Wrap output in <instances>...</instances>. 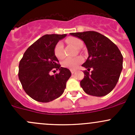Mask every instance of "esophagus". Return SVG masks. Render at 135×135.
Instances as JSON below:
<instances>
[{"instance_id": "34e87169", "label": "esophagus", "mask_w": 135, "mask_h": 135, "mask_svg": "<svg viewBox=\"0 0 135 135\" xmlns=\"http://www.w3.org/2000/svg\"><path fill=\"white\" fill-rule=\"evenodd\" d=\"M70 72H71L72 74H74L75 72H76V70H75V69H70Z\"/></svg>"}]
</instances>
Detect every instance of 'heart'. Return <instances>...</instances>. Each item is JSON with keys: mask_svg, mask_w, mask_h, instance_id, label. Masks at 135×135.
<instances>
[{"mask_svg": "<svg viewBox=\"0 0 135 135\" xmlns=\"http://www.w3.org/2000/svg\"><path fill=\"white\" fill-rule=\"evenodd\" d=\"M65 41L68 44L72 45L77 49L81 48L84 45V42L81 39L77 37H74V36L67 38ZM54 54L58 59H62L65 58V53H64L63 44L61 42H58L55 45V48H54ZM82 62L83 58L80 56L73 58H66L62 62V66L65 68L73 69L77 67L78 65Z\"/></svg>", "mask_w": 135, "mask_h": 135, "instance_id": "obj_1", "label": "heart"}]
</instances>
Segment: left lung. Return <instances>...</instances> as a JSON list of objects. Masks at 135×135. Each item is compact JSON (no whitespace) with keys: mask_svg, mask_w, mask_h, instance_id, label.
Returning a JSON list of instances; mask_svg holds the SVG:
<instances>
[{"mask_svg":"<svg viewBox=\"0 0 135 135\" xmlns=\"http://www.w3.org/2000/svg\"><path fill=\"white\" fill-rule=\"evenodd\" d=\"M70 35L81 39L88 51L86 61L82 66L84 78L80 85L88 95H107L118 83L123 69V56L116 45L104 35L95 31L73 32ZM92 69L89 74L88 71Z\"/></svg>","mask_w":135,"mask_h":135,"instance_id":"8db88e82","label":"left lung"}]
</instances>
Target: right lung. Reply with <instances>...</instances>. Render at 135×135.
Returning a JSON list of instances; mask_svg holds the SVG:
<instances>
[{
  "instance_id": "add662e5",
  "label": "right lung",
  "mask_w": 135,
  "mask_h": 135,
  "mask_svg": "<svg viewBox=\"0 0 135 135\" xmlns=\"http://www.w3.org/2000/svg\"><path fill=\"white\" fill-rule=\"evenodd\" d=\"M65 35H46L27 48L19 64L18 76L25 93L34 100L48 103L59 97L65 91L71 73L61 67L54 54L55 45ZM60 73L51 76L55 70Z\"/></svg>"
}]
</instances>
